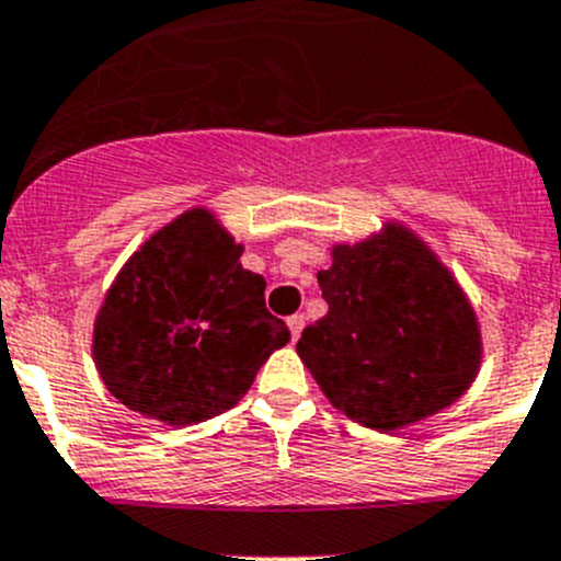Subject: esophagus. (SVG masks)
I'll use <instances>...</instances> for the list:
<instances>
[{"label": "esophagus", "mask_w": 561, "mask_h": 561, "mask_svg": "<svg viewBox=\"0 0 561 561\" xmlns=\"http://www.w3.org/2000/svg\"><path fill=\"white\" fill-rule=\"evenodd\" d=\"M302 327H305V316H302V313L288 316V330H291V337H294V341H297V337L302 335Z\"/></svg>", "instance_id": "1"}]
</instances>
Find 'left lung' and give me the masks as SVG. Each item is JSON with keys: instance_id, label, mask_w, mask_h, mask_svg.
<instances>
[{"instance_id": "1", "label": "left lung", "mask_w": 561, "mask_h": 561, "mask_svg": "<svg viewBox=\"0 0 561 561\" xmlns=\"http://www.w3.org/2000/svg\"><path fill=\"white\" fill-rule=\"evenodd\" d=\"M316 278L330 310L305 327L297 354L348 420L398 431L469 390L482 359L477 316L450 270L407 226L335 245L332 267Z\"/></svg>"}]
</instances>
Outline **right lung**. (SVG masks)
Masks as SVG:
<instances>
[{
  "mask_svg": "<svg viewBox=\"0 0 561 561\" xmlns=\"http://www.w3.org/2000/svg\"><path fill=\"white\" fill-rule=\"evenodd\" d=\"M240 256L218 218L196 207L127 259L92 335L94 365L116 401L171 428L242 401L291 335L264 308L267 283Z\"/></svg>",
  "mask_w": 561,
  "mask_h": 561,
  "instance_id": "add662e5",
  "label": "right lung"
}]
</instances>
